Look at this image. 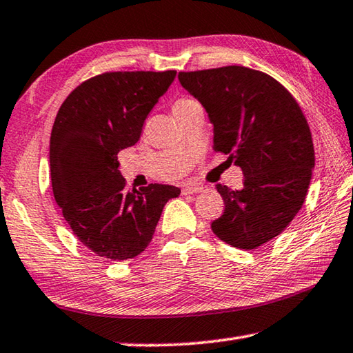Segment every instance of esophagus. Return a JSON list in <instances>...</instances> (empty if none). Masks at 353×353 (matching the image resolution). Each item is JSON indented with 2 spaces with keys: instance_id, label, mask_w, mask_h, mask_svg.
<instances>
[{
  "instance_id": "obj_1",
  "label": "esophagus",
  "mask_w": 353,
  "mask_h": 353,
  "mask_svg": "<svg viewBox=\"0 0 353 353\" xmlns=\"http://www.w3.org/2000/svg\"><path fill=\"white\" fill-rule=\"evenodd\" d=\"M207 187H204V185H185V187L182 188V194H198L201 193V191H205Z\"/></svg>"
}]
</instances>
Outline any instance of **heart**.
I'll use <instances>...</instances> for the list:
<instances>
[{"label": "heart", "instance_id": "heart-1", "mask_svg": "<svg viewBox=\"0 0 353 353\" xmlns=\"http://www.w3.org/2000/svg\"><path fill=\"white\" fill-rule=\"evenodd\" d=\"M194 105H199L198 101H194L191 98H181V99L176 101L174 105H172V112H174V115L179 118L182 115V113H185L190 109H193Z\"/></svg>", "mask_w": 353, "mask_h": 353}]
</instances>
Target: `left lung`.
<instances>
[{
	"mask_svg": "<svg viewBox=\"0 0 353 353\" xmlns=\"http://www.w3.org/2000/svg\"><path fill=\"white\" fill-rule=\"evenodd\" d=\"M179 81L207 110L214 151L229 154L244 174L241 190L216 185L225 208L213 234L256 249L282 234L305 201L314 166L307 119L282 83L252 68L181 71Z\"/></svg>",
	"mask_w": 353,
	"mask_h": 353,
	"instance_id": "8db88e82",
	"label": "left lung"
}]
</instances>
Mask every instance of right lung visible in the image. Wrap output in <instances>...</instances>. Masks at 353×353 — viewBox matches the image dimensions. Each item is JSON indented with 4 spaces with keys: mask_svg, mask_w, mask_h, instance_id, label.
<instances>
[{
    "mask_svg": "<svg viewBox=\"0 0 353 353\" xmlns=\"http://www.w3.org/2000/svg\"><path fill=\"white\" fill-rule=\"evenodd\" d=\"M176 71H112L82 82L57 112L50 140L52 193L83 246L103 259H134L152 240L172 185L126 190L118 152L140 140L143 123Z\"/></svg>",
    "mask_w": 353,
    "mask_h": 353,
    "instance_id": "obj_1",
    "label": "right lung"
}]
</instances>
